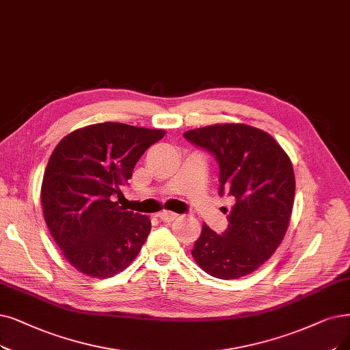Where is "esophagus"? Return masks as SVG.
<instances>
[{
    "instance_id": "obj_1",
    "label": "esophagus",
    "mask_w": 350,
    "mask_h": 350,
    "mask_svg": "<svg viewBox=\"0 0 350 350\" xmlns=\"http://www.w3.org/2000/svg\"><path fill=\"white\" fill-rule=\"evenodd\" d=\"M158 217H159L163 222H171V221H174L175 218H178V214H175V213H172V211H161V213L158 214Z\"/></svg>"
}]
</instances>
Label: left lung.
<instances>
[{
	"label": "left lung",
	"mask_w": 350,
	"mask_h": 350,
	"mask_svg": "<svg viewBox=\"0 0 350 350\" xmlns=\"http://www.w3.org/2000/svg\"><path fill=\"white\" fill-rule=\"evenodd\" d=\"M184 136L214 155L219 195L235 200L228 228L217 234L204 224L192 257L222 280L256 271L274 254L288 227L296 188L290 158L269 133L241 123L214 124Z\"/></svg>",
	"instance_id": "left-lung-1"
}]
</instances>
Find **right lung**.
Wrapping results in <instances>:
<instances>
[{
    "mask_svg": "<svg viewBox=\"0 0 350 350\" xmlns=\"http://www.w3.org/2000/svg\"><path fill=\"white\" fill-rule=\"evenodd\" d=\"M163 131L105 122L75 131L49 159L41 204L50 234L80 273L123 271L150 232V219L119 205L136 162Z\"/></svg>",
    "mask_w": 350,
    "mask_h": 350,
    "instance_id": "add662e5",
    "label": "right lung"
}]
</instances>
